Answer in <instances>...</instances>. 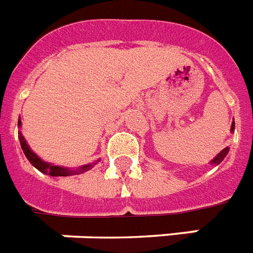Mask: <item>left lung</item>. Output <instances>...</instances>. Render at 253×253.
I'll list each match as a JSON object with an SVG mask.
<instances>
[{"instance_id": "1", "label": "left lung", "mask_w": 253, "mask_h": 253, "mask_svg": "<svg viewBox=\"0 0 253 253\" xmlns=\"http://www.w3.org/2000/svg\"><path fill=\"white\" fill-rule=\"evenodd\" d=\"M234 130H235V121L232 120V123H231V128H230V132H234ZM229 150H230V147L227 146V147H225V149H223V150L221 151V153H218L217 155H215V158H213L211 159V161H210V165H213V166H217V165H219V163H221L222 161H223V159H225V157L227 154H229Z\"/></svg>"}]
</instances>
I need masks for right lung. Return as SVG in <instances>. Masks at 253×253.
<instances>
[{
    "label": "right lung",
    "instance_id": "right-lung-1",
    "mask_svg": "<svg viewBox=\"0 0 253 253\" xmlns=\"http://www.w3.org/2000/svg\"><path fill=\"white\" fill-rule=\"evenodd\" d=\"M22 126V121L21 117L18 119V128H21ZM18 137H19V142H21V147L22 150H23L24 155H26V158L28 159V162L31 163L36 169H39L40 172L45 173L48 176H72V175H80V173H84L88 169H91L96 163H98L100 159L98 161L92 162V163H88V165H84L80 166V167H76V169H69V167H62V166H56L53 163H49V162H45L43 159L40 158L39 155L34 153L31 150V147L28 146L27 141L23 137L22 132L19 130L18 132Z\"/></svg>",
    "mask_w": 253,
    "mask_h": 253
}]
</instances>
